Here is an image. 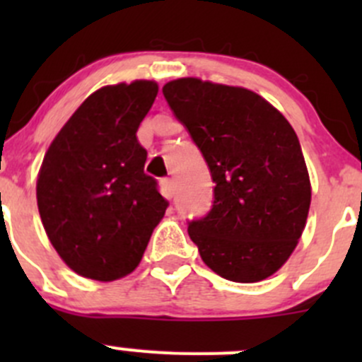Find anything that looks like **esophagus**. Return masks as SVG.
<instances>
[{
	"instance_id": "1",
	"label": "esophagus",
	"mask_w": 362,
	"mask_h": 362,
	"mask_svg": "<svg viewBox=\"0 0 362 362\" xmlns=\"http://www.w3.org/2000/svg\"><path fill=\"white\" fill-rule=\"evenodd\" d=\"M160 185H163V191H164V196H166V198H173V194H175V184H173V180H171V178H163V180H160Z\"/></svg>"
}]
</instances>
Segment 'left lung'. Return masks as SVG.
<instances>
[{"label":"left lung","instance_id":"obj_1","mask_svg":"<svg viewBox=\"0 0 362 362\" xmlns=\"http://www.w3.org/2000/svg\"><path fill=\"white\" fill-rule=\"evenodd\" d=\"M163 94L215 182L210 211L187 229L204 264L231 282L268 279L298 245L312 199L293 126L243 87L178 78Z\"/></svg>","mask_w":362,"mask_h":362}]
</instances>
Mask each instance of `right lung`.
I'll list each match as a JSON object with an SVG mask.
<instances>
[{
  "label": "right lung",
  "mask_w": 362,
  "mask_h": 362,
  "mask_svg": "<svg viewBox=\"0 0 362 362\" xmlns=\"http://www.w3.org/2000/svg\"><path fill=\"white\" fill-rule=\"evenodd\" d=\"M158 83L136 80L90 94L50 144L36 182L47 236L78 275L112 282L140 264L168 202L144 171L136 131Z\"/></svg>",
  "instance_id": "1"
}]
</instances>
